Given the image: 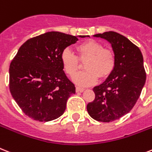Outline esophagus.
Masks as SVG:
<instances>
[{"instance_id":"1","label":"esophagus","mask_w":152,"mask_h":152,"mask_svg":"<svg viewBox=\"0 0 152 152\" xmlns=\"http://www.w3.org/2000/svg\"><path fill=\"white\" fill-rule=\"evenodd\" d=\"M76 92H83V91H84V89L82 88V87H76Z\"/></svg>"}]
</instances>
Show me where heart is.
Returning a JSON list of instances; mask_svg holds the SVG:
<instances>
[{
	"label": "heart",
	"mask_w": 152,
	"mask_h": 152,
	"mask_svg": "<svg viewBox=\"0 0 152 152\" xmlns=\"http://www.w3.org/2000/svg\"><path fill=\"white\" fill-rule=\"evenodd\" d=\"M78 57L69 48L62 50L60 55L62 68L68 76H72L80 69V61H84L86 71L79 72L73 77L76 84L87 87L94 84L99 76L107 78L114 71L116 58L114 51L109 48H104L102 43L89 40L76 46Z\"/></svg>",
	"instance_id": "heart-1"
}]
</instances>
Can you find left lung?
Listing matches in <instances>:
<instances>
[{"label": "left lung", "mask_w": 152, "mask_h": 152, "mask_svg": "<svg viewBox=\"0 0 152 152\" xmlns=\"http://www.w3.org/2000/svg\"><path fill=\"white\" fill-rule=\"evenodd\" d=\"M108 40L116 58L114 71L103 83L93 89L95 98L87 109L94 119L109 123L130 112L146 81L141 51L124 36L113 31L94 35Z\"/></svg>", "instance_id": "left-lung-1"}]
</instances>
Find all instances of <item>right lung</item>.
Returning a JSON list of instances; mask_svg holds the SVG:
<instances>
[{
  "label": "right lung",
  "instance_id": "obj_1",
  "mask_svg": "<svg viewBox=\"0 0 152 152\" xmlns=\"http://www.w3.org/2000/svg\"><path fill=\"white\" fill-rule=\"evenodd\" d=\"M77 40L75 36L48 32L30 38L18 49L10 64L9 89L27 116L48 122L64 113L76 87L63 71L60 55Z\"/></svg>",
  "mask_w": 152,
  "mask_h": 152
}]
</instances>
